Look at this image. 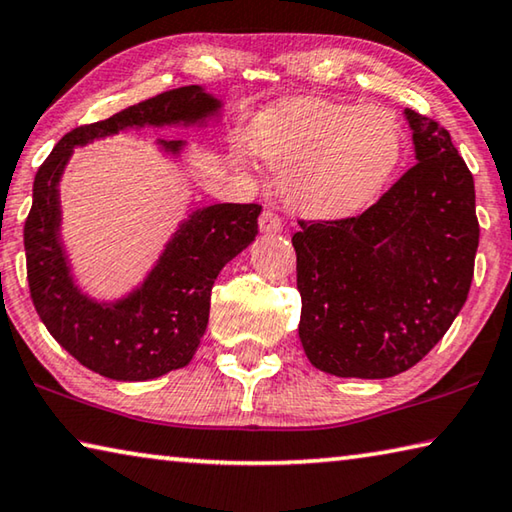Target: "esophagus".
Segmentation results:
<instances>
[{
	"mask_svg": "<svg viewBox=\"0 0 512 512\" xmlns=\"http://www.w3.org/2000/svg\"><path fill=\"white\" fill-rule=\"evenodd\" d=\"M282 225H284L282 216L273 210H266L262 216H259V230L262 232H280Z\"/></svg>",
	"mask_w": 512,
	"mask_h": 512,
	"instance_id": "esophagus-1",
	"label": "esophagus"
}]
</instances>
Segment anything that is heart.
Wrapping results in <instances>:
<instances>
[{
  "mask_svg": "<svg viewBox=\"0 0 512 512\" xmlns=\"http://www.w3.org/2000/svg\"><path fill=\"white\" fill-rule=\"evenodd\" d=\"M250 140L284 173L289 203L320 219L366 207L404 153L402 126L391 110L339 101H302L266 112Z\"/></svg>",
  "mask_w": 512,
  "mask_h": 512,
  "instance_id": "heart-1",
  "label": "heart"
}]
</instances>
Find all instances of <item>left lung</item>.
Segmentation results:
<instances>
[{"mask_svg":"<svg viewBox=\"0 0 512 512\" xmlns=\"http://www.w3.org/2000/svg\"><path fill=\"white\" fill-rule=\"evenodd\" d=\"M418 162L357 216L298 219L300 341L311 366L384 379L413 368L463 309L479 248L474 178L436 119L406 108Z\"/></svg>","mask_w":512,"mask_h":512,"instance_id":"obj_1","label":"left lung"}]
</instances>
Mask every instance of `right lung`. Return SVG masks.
Returning a JSON list of instances; mask_svg holds the SVG:
<instances>
[{"label": "right lung", "instance_id": "1", "mask_svg": "<svg viewBox=\"0 0 512 512\" xmlns=\"http://www.w3.org/2000/svg\"><path fill=\"white\" fill-rule=\"evenodd\" d=\"M219 101L198 85L167 90L103 121L83 124L60 140L33 180V203L24 221L27 280L33 307L49 334L103 377L144 381L192 361L210 318L216 275L257 235L262 205L219 203L203 207L180 225L142 289L117 305H99L74 287L58 244V180L72 149L128 126L192 124ZM171 153L176 140H162Z\"/></svg>", "mask_w": 512, "mask_h": 512}]
</instances>
